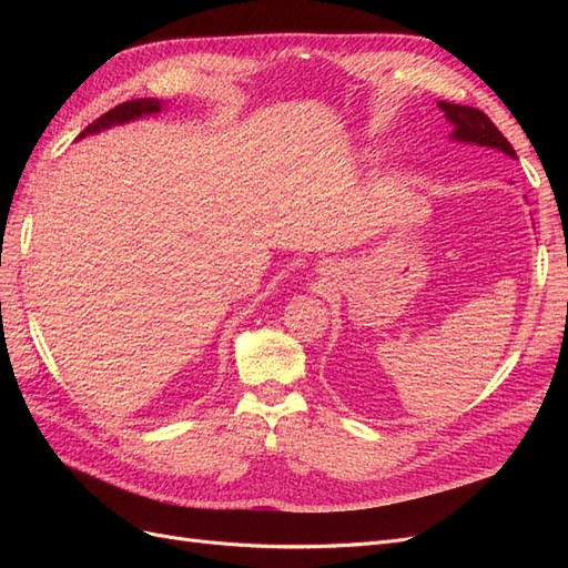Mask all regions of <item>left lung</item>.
Listing matches in <instances>:
<instances>
[{"label":"left lung","mask_w":568,"mask_h":568,"mask_svg":"<svg viewBox=\"0 0 568 568\" xmlns=\"http://www.w3.org/2000/svg\"><path fill=\"white\" fill-rule=\"evenodd\" d=\"M438 109L445 113V120L453 125V132H450L453 142L486 146L517 161V151L511 149V144L505 140V134L493 125V120L484 111L450 104V101H438Z\"/></svg>","instance_id":"1"}]
</instances>
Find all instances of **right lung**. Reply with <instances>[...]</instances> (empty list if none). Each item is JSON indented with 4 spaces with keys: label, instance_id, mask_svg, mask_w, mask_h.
<instances>
[{
    "label": "right lung",
    "instance_id": "1",
    "mask_svg": "<svg viewBox=\"0 0 568 568\" xmlns=\"http://www.w3.org/2000/svg\"><path fill=\"white\" fill-rule=\"evenodd\" d=\"M163 111V101L159 99H134V101H125V104H120L115 109H111L109 113H104L101 118H97L94 123L82 130L78 140H84L88 134H97L101 130H109L115 125H125L132 123V120H140L144 115H156Z\"/></svg>",
    "mask_w": 568,
    "mask_h": 568
}]
</instances>
